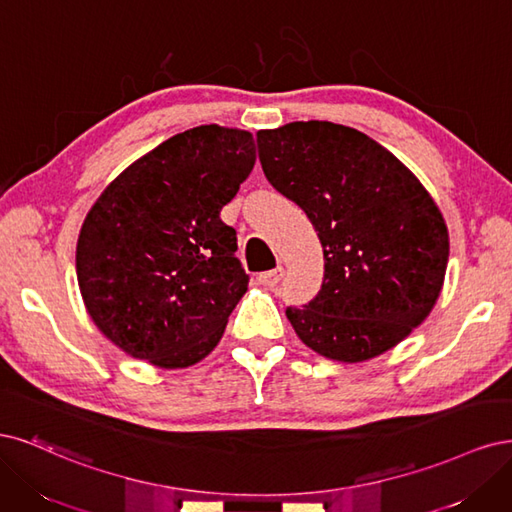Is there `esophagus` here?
Masks as SVG:
<instances>
[{
	"instance_id": "esophagus-1",
	"label": "esophagus",
	"mask_w": 512,
	"mask_h": 512,
	"mask_svg": "<svg viewBox=\"0 0 512 512\" xmlns=\"http://www.w3.org/2000/svg\"><path fill=\"white\" fill-rule=\"evenodd\" d=\"M283 274H285V270L283 268H274V270H268V272H261L259 274V283L263 285V287H276L278 283H280V278H283Z\"/></svg>"
}]
</instances>
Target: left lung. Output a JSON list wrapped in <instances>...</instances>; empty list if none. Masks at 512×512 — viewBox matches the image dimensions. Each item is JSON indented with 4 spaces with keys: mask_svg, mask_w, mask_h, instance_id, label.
Masks as SVG:
<instances>
[{
    "mask_svg": "<svg viewBox=\"0 0 512 512\" xmlns=\"http://www.w3.org/2000/svg\"><path fill=\"white\" fill-rule=\"evenodd\" d=\"M270 185L321 240V291L287 319L312 351L346 364L381 355L430 315L449 263V232L419 178L353 127L295 121L257 131Z\"/></svg>",
    "mask_w": 512,
    "mask_h": 512,
    "instance_id": "8db88e82",
    "label": "left lung"
}]
</instances>
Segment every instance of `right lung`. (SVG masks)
Masks as SVG:
<instances>
[{
    "instance_id": "right-lung-1",
    "label": "right lung",
    "mask_w": 512,
    "mask_h": 512,
    "mask_svg": "<svg viewBox=\"0 0 512 512\" xmlns=\"http://www.w3.org/2000/svg\"><path fill=\"white\" fill-rule=\"evenodd\" d=\"M253 166L249 131L200 125L97 197L76 244L78 287L93 323L127 355L189 368L219 344L249 285L221 208Z\"/></svg>"
}]
</instances>
